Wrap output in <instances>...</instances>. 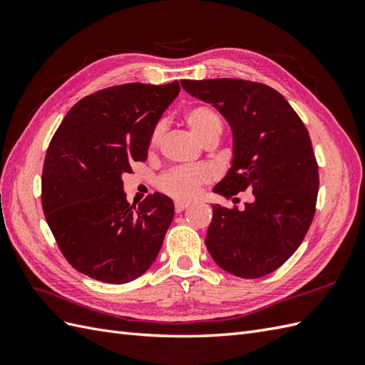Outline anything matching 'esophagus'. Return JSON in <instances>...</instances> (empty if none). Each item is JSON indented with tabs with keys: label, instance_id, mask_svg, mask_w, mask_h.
Wrapping results in <instances>:
<instances>
[{
	"label": "esophagus",
	"instance_id": "34e87169",
	"mask_svg": "<svg viewBox=\"0 0 365 365\" xmlns=\"http://www.w3.org/2000/svg\"><path fill=\"white\" fill-rule=\"evenodd\" d=\"M188 207H190L188 202H183V200H177V202H175V212L180 213V212L185 210V208H188Z\"/></svg>",
	"mask_w": 365,
	"mask_h": 365
}]
</instances>
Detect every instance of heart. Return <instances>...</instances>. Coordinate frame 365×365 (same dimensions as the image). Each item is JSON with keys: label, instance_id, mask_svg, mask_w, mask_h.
Returning a JSON list of instances; mask_svg holds the SVG:
<instances>
[{"label": "heart", "instance_id": "heart-1", "mask_svg": "<svg viewBox=\"0 0 365 365\" xmlns=\"http://www.w3.org/2000/svg\"><path fill=\"white\" fill-rule=\"evenodd\" d=\"M183 120L187 123L191 133L200 143L216 144L222 135L224 122L221 114L210 105H195L188 108L183 114ZM163 135V127L158 125L152 130L149 138V149H157ZM210 182V173L204 166L191 168H174L161 174L157 180V187L178 200H190L195 197L200 187Z\"/></svg>", "mask_w": 365, "mask_h": 365}]
</instances>
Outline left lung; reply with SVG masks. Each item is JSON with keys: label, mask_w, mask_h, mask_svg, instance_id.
<instances>
[{"label": "left lung", "mask_w": 365, "mask_h": 365, "mask_svg": "<svg viewBox=\"0 0 365 365\" xmlns=\"http://www.w3.org/2000/svg\"><path fill=\"white\" fill-rule=\"evenodd\" d=\"M183 89L212 103L232 128L234 160L215 192L252 202L213 205L205 246L227 273L255 279L273 273L304 240L315 215L319 165L311 136L289 102L267 84L237 80H182Z\"/></svg>", "instance_id": "obj_1"}]
</instances>
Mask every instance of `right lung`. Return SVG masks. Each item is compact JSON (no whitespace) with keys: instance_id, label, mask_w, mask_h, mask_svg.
<instances>
[{"instance_id":"obj_1","label":"right lung","mask_w":365,"mask_h":365,"mask_svg":"<svg viewBox=\"0 0 365 365\" xmlns=\"http://www.w3.org/2000/svg\"><path fill=\"white\" fill-rule=\"evenodd\" d=\"M178 92V81L102 89L75 103L51 138L42 208L61 252L80 273L127 284L157 259L173 200L155 192L130 205L122 175L147 160L152 130Z\"/></svg>"}]
</instances>
